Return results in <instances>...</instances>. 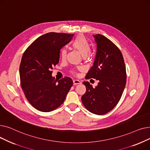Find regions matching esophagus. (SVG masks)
<instances>
[{
	"instance_id": "esophagus-1",
	"label": "esophagus",
	"mask_w": 150,
	"mask_h": 150,
	"mask_svg": "<svg viewBox=\"0 0 150 150\" xmlns=\"http://www.w3.org/2000/svg\"><path fill=\"white\" fill-rule=\"evenodd\" d=\"M73 83H74V85L78 84H81V82L80 80H73Z\"/></svg>"
}]
</instances>
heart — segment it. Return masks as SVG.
<instances>
[{"label":"heart","instance_id":"b5f03b06","mask_svg":"<svg viewBox=\"0 0 150 150\" xmlns=\"http://www.w3.org/2000/svg\"><path fill=\"white\" fill-rule=\"evenodd\" d=\"M72 47L79 52L83 57H86L89 53L91 50V44L88 40L84 36H78L72 43ZM67 51L66 49H63L60 52V57L62 60H64L66 58ZM79 70H83V69L78 68ZM73 74H76L75 70H72Z\"/></svg>","mask_w":150,"mask_h":150}]
</instances>
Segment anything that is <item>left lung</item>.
I'll return each mask as SVG.
<instances>
[{"mask_svg":"<svg viewBox=\"0 0 150 150\" xmlns=\"http://www.w3.org/2000/svg\"><path fill=\"white\" fill-rule=\"evenodd\" d=\"M93 36L97 43V53L93 65L86 78H93L99 82L96 88L88 81L83 83L86 91L81 101L91 112L103 115L111 111L119 103L127 82V73L119 49L103 35Z\"/></svg>","mask_w":150,"mask_h":150,"instance_id":"8db88e82","label":"left lung"}]
</instances>
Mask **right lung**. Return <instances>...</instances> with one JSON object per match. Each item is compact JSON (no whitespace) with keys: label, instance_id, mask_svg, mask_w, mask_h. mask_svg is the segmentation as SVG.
Listing matches in <instances>:
<instances>
[{"label":"right lung","instance_id":"1","mask_svg":"<svg viewBox=\"0 0 150 150\" xmlns=\"http://www.w3.org/2000/svg\"><path fill=\"white\" fill-rule=\"evenodd\" d=\"M74 34L50 32L38 38L23 53L19 67L21 88L29 103L42 112L61 106L73 85L70 78L57 81L52 76L60 50Z\"/></svg>","mask_w":150,"mask_h":150}]
</instances>
